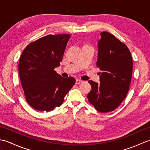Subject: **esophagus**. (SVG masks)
<instances>
[{"instance_id": "34e87169", "label": "esophagus", "mask_w": 150, "mask_h": 150, "mask_svg": "<svg viewBox=\"0 0 150 150\" xmlns=\"http://www.w3.org/2000/svg\"><path fill=\"white\" fill-rule=\"evenodd\" d=\"M82 82V81L81 80V79H76V84H79Z\"/></svg>"}]
</instances>
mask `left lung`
<instances>
[{
    "label": "left lung",
    "mask_w": 150,
    "mask_h": 150,
    "mask_svg": "<svg viewBox=\"0 0 150 150\" xmlns=\"http://www.w3.org/2000/svg\"><path fill=\"white\" fill-rule=\"evenodd\" d=\"M97 65L100 83L89 81L91 90L88 100L97 111L110 112L119 107L126 97L131 82L133 60L129 50L113 35L100 33L98 40Z\"/></svg>",
    "instance_id": "left-lung-1"
}]
</instances>
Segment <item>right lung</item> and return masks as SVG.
I'll list each match as a JSON object with an SVG mask.
<instances>
[{
    "instance_id": "obj_1",
    "label": "right lung",
    "mask_w": 150,
    "mask_h": 150,
    "mask_svg": "<svg viewBox=\"0 0 150 150\" xmlns=\"http://www.w3.org/2000/svg\"><path fill=\"white\" fill-rule=\"evenodd\" d=\"M70 35H49L30 43L22 53L18 72L26 99L39 111L59 107L75 83L54 70L60 66Z\"/></svg>"
}]
</instances>
